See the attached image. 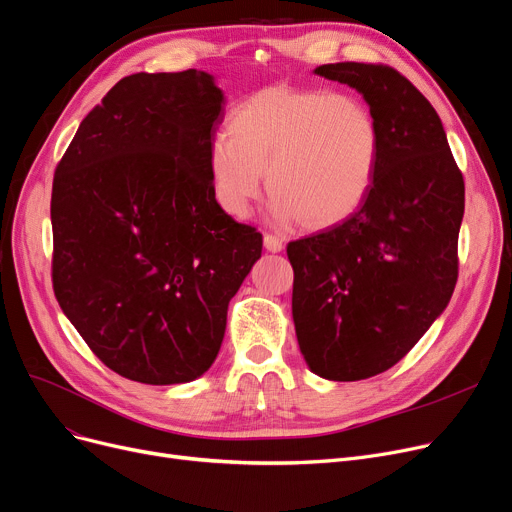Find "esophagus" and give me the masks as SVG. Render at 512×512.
<instances>
[{"instance_id":"1","label":"esophagus","mask_w":512,"mask_h":512,"mask_svg":"<svg viewBox=\"0 0 512 512\" xmlns=\"http://www.w3.org/2000/svg\"><path fill=\"white\" fill-rule=\"evenodd\" d=\"M263 247L268 249L270 253H280L284 249V242L278 238V236H272V234H265L263 236Z\"/></svg>"}]
</instances>
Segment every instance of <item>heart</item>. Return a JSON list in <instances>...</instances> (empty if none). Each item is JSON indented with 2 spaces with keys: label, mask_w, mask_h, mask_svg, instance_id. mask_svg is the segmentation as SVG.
Returning <instances> with one entry per match:
<instances>
[{
  "label": "heart",
  "mask_w": 512,
  "mask_h": 512,
  "mask_svg": "<svg viewBox=\"0 0 512 512\" xmlns=\"http://www.w3.org/2000/svg\"><path fill=\"white\" fill-rule=\"evenodd\" d=\"M209 146L215 201L247 217L261 175L282 219L326 230L360 209L381 150L372 110L349 94L270 85L244 98Z\"/></svg>",
  "instance_id": "heart-1"
}]
</instances>
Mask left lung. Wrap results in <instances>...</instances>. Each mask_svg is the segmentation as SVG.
Returning <instances> with one entry per match:
<instances>
[{
    "label": "left lung",
    "instance_id": "8db88e82",
    "mask_svg": "<svg viewBox=\"0 0 512 512\" xmlns=\"http://www.w3.org/2000/svg\"><path fill=\"white\" fill-rule=\"evenodd\" d=\"M314 73L364 96L381 150L358 211L288 242L293 318L311 370L362 381L402 360L450 303L464 180L435 108L393 66L335 62Z\"/></svg>",
    "mask_w": 512,
    "mask_h": 512
}]
</instances>
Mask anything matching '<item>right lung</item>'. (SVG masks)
Returning <instances> with one entry per match:
<instances>
[{"instance_id": "right-lung-1", "label": "right lung", "mask_w": 512, "mask_h": 512, "mask_svg": "<svg viewBox=\"0 0 512 512\" xmlns=\"http://www.w3.org/2000/svg\"><path fill=\"white\" fill-rule=\"evenodd\" d=\"M224 94L203 71L136 73L90 110L52 184V284L96 358L188 383L224 341L261 234L219 207L209 146Z\"/></svg>"}]
</instances>
